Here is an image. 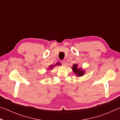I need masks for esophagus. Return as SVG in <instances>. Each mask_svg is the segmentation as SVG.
<instances>
[{
    "mask_svg": "<svg viewBox=\"0 0 120 120\" xmlns=\"http://www.w3.org/2000/svg\"><path fill=\"white\" fill-rule=\"evenodd\" d=\"M61 64L64 65V66H65L66 65V61H65V60H62L61 61Z\"/></svg>",
    "mask_w": 120,
    "mask_h": 120,
    "instance_id": "1",
    "label": "esophagus"
}]
</instances>
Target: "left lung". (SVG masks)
<instances>
[{
    "mask_svg": "<svg viewBox=\"0 0 120 120\" xmlns=\"http://www.w3.org/2000/svg\"><path fill=\"white\" fill-rule=\"evenodd\" d=\"M77 64H74L73 65V67H72V70L74 71V72L76 74V76H82L84 74V71L83 70H82L80 69V68L78 69L77 68Z\"/></svg>",
    "mask_w": 120,
    "mask_h": 120,
    "instance_id": "8db88e82",
    "label": "left lung"
}]
</instances>
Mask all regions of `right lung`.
Masks as SVG:
<instances>
[{
  "mask_svg": "<svg viewBox=\"0 0 120 120\" xmlns=\"http://www.w3.org/2000/svg\"><path fill=\"white\" fill-rule=\"evenodd\" d=\"M60 63H56V65H60ZM53 67V66H51L49 67V68L51 69V68H52Z\"/></svg>",
  "mask_w": 120,
  "mask_h": 120,
  "instance_id": "1",
  "label": "right lung"
}]
</instances>
